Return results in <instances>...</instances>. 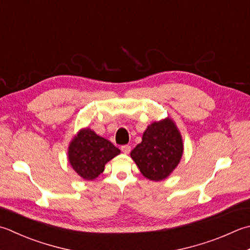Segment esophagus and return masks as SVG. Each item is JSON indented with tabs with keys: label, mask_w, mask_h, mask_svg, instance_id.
I'll return each mask as SVG.
<instances>
[{
	"label": "esophagus",
	"mask_w": 250,
	"mask_h": 250,
	"mask_svg": "<svg viewBox=\"0 0 250 250\" xmlns=\"http://www.w3.org/2000/svg\"><path fill=\"white\" fill-rule=\"evenodd\" d=\"M121 150H122V153L124 154H129L130 151H131V146L130 145H124V146H121Z\"/></svg>",
	"instance_id": "esophagus-1"
}]
</instances>
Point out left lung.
<instances>
[{
    "label": "left lung",
    "instance_id": "1",
    "mask_svg": "<svg viewBox=\"0 0 250 250\" xmlns=\"http://www.w3.org/2000/svg\"><path fill=\"white\" fill-rule=\"evenodd\" d=\"M183 150L181 132L175 122L167 117L146 128L142 142L130 156L146 179L157 182L167 179L178 167Z\"/></svg>",
    "mask_w": 250,
    "mask_h": 250
}]
</instances>
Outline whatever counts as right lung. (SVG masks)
<instances>
[{"label": "right lung", "mask_w": 250, "mask_h": 250, "mask_svg": "<svg viewBox=\"0 0 250 250\" xmlns=\"http://www.w3.org/2000/svg\"><path fill=\"white\" fill-rule=\"evenodd\" d=\"M120 154V149L90 128H82L68 146V161L80 178L95 180L105 165Z\"/></svg>", "instance_id": "add662e5"}]
</instances>
